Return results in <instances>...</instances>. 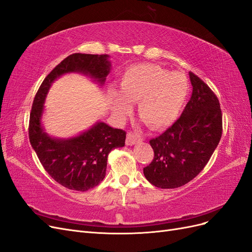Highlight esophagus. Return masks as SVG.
<instances>
[{"label":"esophagus","mask_w":252,"mask_h":252,"mask_svg":"<svg viewBox=\"0 0 252 252\" xmlns=\"http://www.w3.org/2000/svg\"><path fill=\"white\" fill-rule=\"evenodd\" d=\"M142 141V138L137 135V134H133V133H128L126 135V145H134Z\"/></svg>","instance_id":"esophagus-1"}]
</instances>
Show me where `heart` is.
Wrapping results in <instances>:
<instances>
[{
    "mask_svg": "<svg viewBox=\"0 0 252 252\" xmlns=\"http://www.w3.org/2000/svg\"><path fill=\"white\" fill-rule=\"evenodd\" d=\"M116 90L108 98L115 114L124 117L137 101V113L151 128L172 125L183 108L189 92L188 78L180 72H169L158 64L140 63L127 68Z\"/></svg>",
    "mask_w": 252,
    "mask_h": 252,
    "instance_id": "heart-1",
    "label": "heart"
}]
</instances>
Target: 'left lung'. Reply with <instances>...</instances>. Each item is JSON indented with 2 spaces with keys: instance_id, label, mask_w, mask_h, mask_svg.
<instances>
[{
  "instance_id": "1",
  "label": "left lung",
  "mask_w": 252,
  "mask_h": 252,
  "mask_svg": "<svg viewBox=\"0 0 252 252\" xmlns=\"http://www.w3.org/2000/svg\"><path fill=\"white\" fill-rule=\"evenodd\" d=\"M192 93L180 118L150 140L151 164L147 180L159 189H176L192 180L207 164L222 136L220 103L210 88L189 72Z\"/></svg>"
}]
</instances>
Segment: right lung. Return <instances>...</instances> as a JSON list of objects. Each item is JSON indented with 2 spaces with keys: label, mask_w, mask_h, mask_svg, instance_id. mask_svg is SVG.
<instances>
[{
  "label": "right lung",
  "mask_w": 252,
  "mask_h": 252,
  "mask_svg": "<svg viewBox=\"0 0 252 252\" xmlns=\"http://www.w3.org/2000/svg\"><path fill=\"white\" fill-rule=\"evenodd\" d=\"M108 54L69 55L59 63L40 85L32 103L29 139L40 163L53 179L69 189L86 191L98 185L105 176L109 153L125 147L126 132L103 121L70 138L52 137L43 126L45 100L51 85L68 73L90 77L100 87L111 71Z\"/></svg>",
  "instance_id": "obj_1"
}]
</instances>
